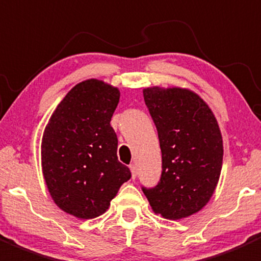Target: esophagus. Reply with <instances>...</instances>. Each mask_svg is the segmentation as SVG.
Listing matches in <instances>:
<instances>
[{"mask_svg": "<svg viewBox=\"0 0 261 261\" xmlns=\"http://www.w3.org/2000/svg\"><path fill=\"white\" fill-rule=\"evenodd\" d=\"M130 170H131V177H133V179H135L136 174H138V169H136V165L131 164L130 165Z\"/></svg>", "mask_w": 261, "mask_h": 261, "instance_id": "1", "label": "esophagus"}]
</instances>
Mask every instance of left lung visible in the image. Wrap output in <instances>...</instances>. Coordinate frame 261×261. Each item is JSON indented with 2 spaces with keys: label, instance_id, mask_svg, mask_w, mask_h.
I'll return each mask as SVG.
<instances>
[{
  "label": "left lung",
  "instance_id": "1",
  "mask_svg": "<svg viewBox=\"0 0 261 261\" xmlns=\"http://www.w3.org/2000/svg\"><path fill=\"white\" fill-rule=\"evenodd\" d=\"M143 93L156 126L163 162L158 186L143 192L156 215L186 218L208 203L220 179L223 144L217 120L191 89L155 86Z\"/></svg>",
  "mask_w": 261,
  "mask_h": 261
}]
</instances>
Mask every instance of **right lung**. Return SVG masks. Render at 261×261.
I'll return each mask as SVG.
<instances>
[{"label": "right lung", "mask_w": 261, "mask_h": 261, "mask_svg": "<svg viewBox=\"0 0 261 261\" xmlns=\"http://www.w3.org/2000/svg\"><path fill=\"white\" fill-rule=\"evenodd\" d=\"M120 101L117 87L99 80L75 84L50 116L41 140V168L54 203L89 220L109 210L131 178L117 159V136L110 125Z\"/></svg>", "instance_id": "obj_1"}]
</instances>
